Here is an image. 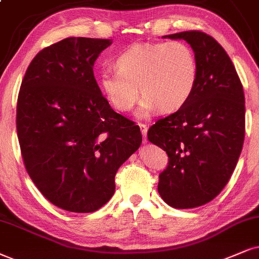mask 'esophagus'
Here are the masks:
<instances>
[{"instance_id": "34e87169", "label": "esophagus", "mask_w": 259, "mask_h": 259, "mask_svg": "<svg viewBox=\"0 0 259 259\" xmlns=\"http://www.w3.org/2000/svg\"><path fill=\"white\" fill-rule=\"evenodd\" d=\"M139 126L141 129V133H142V135H143V139H145V142H146V136H147V132H148V126H147V124H143V123H140Z\"/></svg>"}]
</instances>
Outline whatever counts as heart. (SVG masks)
Segmentation results:
<instances>
[{
  "label": "heart",
  "mask_w": 259,
  "mask_h": 259,
  "mask_svg": "<svg viewBox=\"0 0 259 259\" xmlns=\"http://www.w3.org/2000/svg\"><path fill=\"white\" fill-rule=\"evenodd\" d=\"M114 67L100 74L101 90L120 112L133 110L141 93L140 117L156 109L162 113L181 110L197 84L195 52L182 40L134 44L117 56Z\"/></svg>",
  "instance_id": "obj_1"
}]
</instances>
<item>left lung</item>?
Returning a JSON list of instances; mask_svg holds the SVG:
<instances>
[{
  "instance_id": "8db88e82",
  "label": "left lung",
  "mask_w": 259,
  "mask_h": 259,
  "mask_svg": "<svg viewBox=\"0 0 259 259\" xmlns=\"http://www.w3.org/2000/svg\"><path fill=\"white\" fill-rule=\"evenodd\" d=\"M191 45L198 65L195 92L185 106L156 120L148 140L168 155L158 191L177 209L196 208L222 191L237 166L245 137V96L225 49L201 31L169 34Z\"/></svg>"
}]
</instances>
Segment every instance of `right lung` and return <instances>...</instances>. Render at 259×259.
<instances>
[{
	"label": "right lung",
	"mask_w": 259,
	"mask_h": 259,
	"mask_svg": "<svg viewBox=\"0 0 259 259\" xmlns=\"http://www.w3.org/2000/svg\"><path fill=\"white\" fill-rule=\"evenodd\" d=\"M110 39L70 37L29 63L16 103L24 165L58 208L92 212L112 197L119 166L137 150L140 127L111 109L93 74Z\"/></svg>",
	"instance_id": "1"
}]
</instances>
